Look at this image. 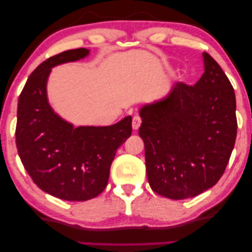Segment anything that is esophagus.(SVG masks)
Instances as JSON below:
<instances>
[{
	"label": "esophagus",
	"instance_id": "34e87169",
	"mask_svg": "<svg viewBox=\"0 0 252 252\" xmlns=\"http://www.w3.org/2000/svg\"><path fill=\"white\" fill-rule=\"evenodd\" d=\"M142 124V118L139 116H134L133 117V122H131V126H133V129L134 130H137L139 128V126H141Z\"/></svg>",
	"mask_w": 252,
	"mask_h": 252
}]
</instances>
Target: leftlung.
<instances>
[{
  "instance_id": "8db88e82",
  "label": "left lung",
  "mask_w": 252,
  "mask_h": 252,
  "mask_svg": "<svg viewBox=\"0 0 252 252\" xmlns=\"http://www.w3.org/2000/svg\"><path fill=\"white\" fill-rule=\"evenodd\" d=\"M194 86L176 82L166 96L139 109L148 183L172 200L199 195L224 173L236 143V94L228 77L203 52Z\"/></svg>"
}]
</instances>
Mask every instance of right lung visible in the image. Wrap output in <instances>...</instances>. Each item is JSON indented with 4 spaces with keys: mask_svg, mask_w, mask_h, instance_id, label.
Masks as SVG:
<instances>
[{
    "mask_svg": "<svg viewBox=\"0 0 252 252\" xmlns=\"http://www.w3.org/2000/svg\"><path fill=\"white\" fill-rule=\"evenodd\" d=\"M89 52L73 49L43 61L29 77L18 102L15 139L23 166L42 191L65 201L100 194L116 151L131 135L130 116L111 126L75 127L49 104L51 69L84 59Z\"/></svg>",
    "mask_w": 252,
    "mask_h": 252,
    "instance_id": "obj_1",
    "label": "right lung"
}]
</instances>
